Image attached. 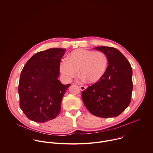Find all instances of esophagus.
Wrapping results in <instances>:
<instances>
[{
    "label": "esophagus",
    "mask_w": 153,
    "mask_h": 153,
    "mask_svg": "<svg viewBox=\"0 0 153 153\" xmlns=\"http://www.w3.org/2000/svg\"><path fill=\"white\" fill-rule=\"evenodd\" d=\"M79 88H80L81 91H85L86 89V88H87L85 86H84V85H81V86H79Z\"/></svg>",
    "instance_id": "obj_1"
}]
</instances>
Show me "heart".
I'll return each mask as SVG.
<instances>
[{
  "label": "heart",
  "mask_w": 153,
  "mask_h": 153,
  "mask_svg": "<svg viewBox=\"0 0 153 153\" xmlns=\"http://www.w3.org/2000/svg\"><path fill=\"white\" fill-rule=\"evenodd\" d=\"M108 66L107 55L101 51L77 49L72 52L68 61L63 60L60 64V71L67 80L80 75L90 84L99 82L104 76Z\"/></svg>",
  "instance_id": "1"
}]
</instances>
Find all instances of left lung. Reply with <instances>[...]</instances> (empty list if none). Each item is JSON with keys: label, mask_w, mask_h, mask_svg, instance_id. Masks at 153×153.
Here are the masks:
<instances>
[{"label": "left lung", "mask_w": 153, "mask_h": 153, "mask_svg": "<svg viewBox=\"0 0 153 153\" xmlns=\"http://www.w3.org/2000/svg\"><path fill=\"white\" fill-rule=\"evenodd\" d=\"M94 49L107 55L109 65L99 82L82 91V101L88 111L95 116H118L131 102L133 88L131 65L116 48L102 46Z\"/></svg>", "instance_id": "left-lung-1"}]
</instances>
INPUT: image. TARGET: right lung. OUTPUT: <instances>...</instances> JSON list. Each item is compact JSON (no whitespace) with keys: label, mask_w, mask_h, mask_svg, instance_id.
<instances>
[{"label":"right lung","mask_w":153,"mask_h":153,"mask_svg":"<svg viewBox=\"0 0 153 153\" xmlns=\"http://www.w3.org/2000/svg\"><path fill=\"white\" fill-rule=\"evenodd\" d=\"M65 49L51 48L33 55L22 69L19 82V105L29 120L45 123L55 118L71 84L63 85L58 78Z\"/></svg>","instance_id":"add662e5"}]
</instances>
